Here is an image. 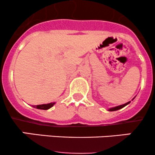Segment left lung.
I'll return each instance as SVG.
<instances>
[{
	"instance_id": "obj_1",
	"label": "left lung",
	"mask_w": 155,
	"mask_h": 155,
	"mask_svg": "<svg viewBox=\"0 0 155 155\" xmlns=\"http://www.w3.org/2000/svg\"><path fill=\"white\" fill-rule=\"evenodd\" d=\"M134 99H133V100H134ZM130 103V101H129V102L126 103V104H122V105L118 106V107H112V108H109V109H108V110H109V111H111V112H112V111H116V110H118V109H122L123 107H125V106L128 105V104H129Z\"/></svg>"
}]
</instances>
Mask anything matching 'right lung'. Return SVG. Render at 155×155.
Returning a JSON list of instances; mask_svg holds the SVG:
<instances>
[{"mask_svg": "<svg viewBox=\"0 0 155 155\" xmlns=\"http://www.w3.org/2000/svg\"><path fill=\"white\" fill-rule=\"evenodd\" d=\"M55 104V103H50V104H41V105H37V106H33V107L37 108L38 109H43V110H47V109H50Z\"/></svg>", "mask_w": 155, "mask_h": 155, "instance_id": "right-lung-1", "label": "right lung"}]
</instances>
